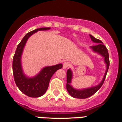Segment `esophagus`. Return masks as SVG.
<instances>
[{
	"label": "esophagus",
	"instance_id": "obj_1",
	"mask_svg": "<svg viewBox=\"0 0 122 122\" xmlns=\"http://www.w3.org/2000/svg\"><path fill=\"white\" fill-rule=\"evenodd\" d=\"M70 66V63L68 62H65L63 63V69H66L67 68H68Z\"/></svg>",
	"mask_w": 122,
	"mask_h": 122
}]
</instances>
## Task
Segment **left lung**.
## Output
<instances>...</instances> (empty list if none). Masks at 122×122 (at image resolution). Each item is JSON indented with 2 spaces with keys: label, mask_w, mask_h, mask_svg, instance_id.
I'll list each match as a JSON object with an SVG mask.
<instances>
[{
  "label": "left lung",
  "mask_w": 122,
  "mask_h": 122,
  "mask_svg": "<svg viewBox=\"0 0 122 122\" xmlns=\"http://www.w3.org/2000/svg\"><path fill=\"white\" fill-rule=\"evenodd\" d=\"M90 37L91 38L92 41L97 43V45L95 46H90V48L92 50V51L95 52V53L98 54L101 56H102L104 58V62L106 63V70L105 73L103 77V79L101 80L100 84L93 87H89V88H86V89H76L71 86V81L73 77V73L72 70L70 68L68 69L66 72V90L69 94L72 97L75 98H79V99H85L87 98H89L93 95V94L97 92L99 89L101 88L102 85L104 83V80H105L106 74L108 71L109 66V54L107 48L103 45V42L100 40H98L93 36L92 35H90Z\"/></svg>",
  "instance_id": "8db88e82"
}]
</instances>
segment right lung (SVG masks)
I'll list each match as a JSON object with an SVG mask.
<instances>
[{
  "label": "right lung",
  "instance_id": "add662e5",
  "mask_svg": "<svg viewBox=\"0 0 122 122\" xmlns=\"http://www.w3.org/2000/svg\"><path fill=\"white\" fill-rule=\"evenodd\" d=\"M50 27H43L36 29L27 33L18 45L15 56L13 59V72L14 79L17 87L29 97L38 98L41 97L46 93L49 86L50 79L55 72L61 69L63 66L62 63L53 66H47L43 68L40 71L33 77L25 75L22 66V55L24 48L30 36L38 31L48 30Z\"/></svg>",
  "mask_w": 122,
  "mask_h": 122
}]
</instances>
